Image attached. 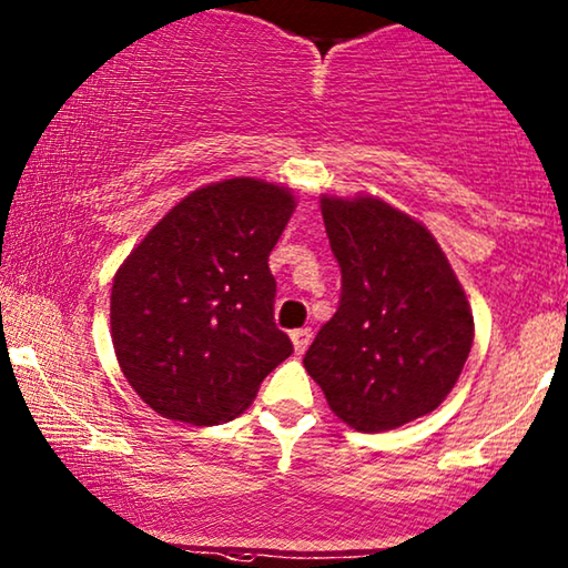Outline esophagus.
Segmentation results:
<instances>
[{"instance_id": "esophagus-1", "label": "esophagus", "mask_w": 568, "mask_h": 568, "mask_svg": "<svg viewBox=\"0 0 568 568\" xmlns=\"http://www.w3.org/2000/svg\"><path fill=\"white\" fill-rule=\"evenodd\" d=\"M310 341H312L310 327H300V331H292V343H294V351H297V353L307 351Z\"/></svg>"}]
</instances>
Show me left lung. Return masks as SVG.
Listing matches in <instances>:
<instances>
[{
	"label": "left lung",
	"instance_id": "left-lung-1",
	"mask_svg": "<svg viewBox=\"0 0 568 568\" xmlns=\"http://www.w3.org/2000/svg\"><path fill=\"white\" fill-rule=\"evenodd\" d=\"M341 264L338 312L304 353V368L345 425L382 433L433 413L474 343L466 292L430 230L372 194H323Z\"/></svg>",
	"mask_w": 568,
	"mask_h": 568
}]
</instances>
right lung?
Returning a JSON list of instances; mask_svg holds the SVG:
<instances>
[{"instance_id":"1","label":"right lung","mask_w":568,"mask_h":568,"mask_svg":"<svg viewBox=\"0 0 568 568\" xmlns=\"http://www.w3.org/2000/svg\"><path fill=\"white\" fill-rule=\"evenodd\" d=\"M294 207L286 186L223 179L186 194L122 261L110 297L114 356L161 417L233 420L292 356L274 323L268 253Z\"/></svg>"}]
</instances>
